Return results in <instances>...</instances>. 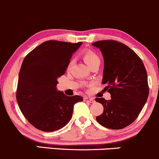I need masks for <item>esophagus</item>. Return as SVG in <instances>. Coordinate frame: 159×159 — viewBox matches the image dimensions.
I'll return each instance as SVG.
<instances>
[{"mask_svg": "<svg viewBox=\"0 0 159 159\" xmlns=\"http://www.w3.org/2000/svg\"><path fill=\"white\" fill-rule=\"evenodd\" d=\"M84 101L87 102H90V103H93L95 102V100L93 98H90V97H87V96H85V97H84Z\"/></svg>", "mask_w": 159, "mask_h": 159, "instance_id": "1", "label": "esophagus"}]
</instances>
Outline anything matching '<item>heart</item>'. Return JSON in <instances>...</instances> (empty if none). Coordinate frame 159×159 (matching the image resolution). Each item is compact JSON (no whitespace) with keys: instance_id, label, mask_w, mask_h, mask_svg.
Returning <instances> with one entry per match:
<instances>
[{"instance_id":"1","label":"heart","mask_w":159,"mask_h":159,"mask_svg":"<svg viewBox=\"0 0 159 159\" xmlns=\"http://www.w3.org/2000/svg\"><path fill=\"white\" fill-rule=\"evenodd\" d=\"M83 59L89 67L96 62L100 61V58L96 53L92 51H86L83 53Z\"/></svg>"}]
</instances>
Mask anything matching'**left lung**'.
<instances>
[{"instance_id":"obj_1","label":"left lung","mask_w":159,"mask_h":159,"mask_svg":"<svg viewBox=\"0 0 159 159\" xmlns=\"http://www.w3.org/2000/svg\"><path fill=\"white\" fill-rule=\"evenodd\" d=\"M104 58L102 84L111 98H96L104 111L96 121L111 129H121L137 119L149 96L147 73L141 59L123 43L103 40L92 43Z\"/></svg>"}]
</instances>
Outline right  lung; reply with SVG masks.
I'll return each instance as SVG.
<instances>
[{"label":"right lung","instance_id":"obj_1","mask_svg":"<svg viewBox=\"0 0 159 159\" xmlns=\"http://www.w3.org/2000/svg\"><path fill=\"white\" fill-rule=\"evenodd\" d=\"M81 44L49 40L24 59L16 99L25 117L39 130L54 132L64 127L72 118L75 104L83 101L80 96H66L56 87Z\"/></svg>","mask_w":159,"mask_h":159}]
</instances>
